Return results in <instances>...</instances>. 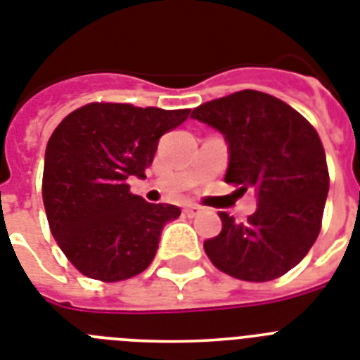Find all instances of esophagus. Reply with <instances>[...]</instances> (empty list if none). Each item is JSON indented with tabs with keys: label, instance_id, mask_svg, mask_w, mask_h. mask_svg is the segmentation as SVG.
<instances>
[{
	"label": "esophagus",
	"instance_id": "esophagus-1",
	"mask_svg": "<svg viewBox=\"0 0 360 360\" xmlns=\"http://www.w3.org/2000/svg\"><path fill=\"white\" fill-rule=\"evenodd\" d=\"M183 212H185L186 216H195L201 212V207L200 205H186L185 209H183Z\"/></svg>",
	"mask_w": 360,
	"mask_h": 360
}]
</instances>
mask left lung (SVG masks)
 <instances>
[{
	"mask_svg": "<svg viewBox=\"0 0 360 360\" xmlns=\"http://www.w3.org/2000/svg\"><path fill=\"white\" fill-rule=\"evenodd\" d=\"M229 146L226 183L257 190L246 224L220 212L221 231L205 240L207 257L242 281L285 276L309 253L322 229L329 192L326 151L316 129L281 99L240 90L192 110Z\"/></svg>",
	"mask_w": 360,
	"mask_h": 360,
	"instance_id": "obj_1",
	"label": "left lung"
}]
</instances>
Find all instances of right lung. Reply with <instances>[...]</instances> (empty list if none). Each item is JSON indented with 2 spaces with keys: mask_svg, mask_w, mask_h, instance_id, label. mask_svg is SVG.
<instances>
[{
  "mask_svg": "<svg viewBox=\"0 0 360 360\" xmlns=\"http://www.w3.org/2000/svg\"><path fill=\"white\" fill-rule=\"evenodd\" d=\"M190 109L89 103L70 112L46 146L42 198L58 248L83 276L116 283L151 264L160 231L181 209L129 190L146 177L159 139Z\"/></svg>",
  "mask_w": 360,
  "mask_h": 360,
  "instance_id": "1",
  "label": "right lung"
}]
</instances>
